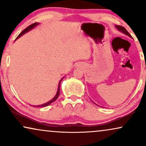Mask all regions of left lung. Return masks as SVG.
Returning <instances> with one entry per match:
<instances>
[{"label": "left lung", "mask_w": 146, "mask_h": 146, "mask_svg": "<svg viewBox=\"0 0 146 146\" xmlns=\"http://www.w3.org/2000/svg\"><path fill=\"white\" fill-rule=\"evenodd\" d=\"M115 27L118 29V30L119 31V32H122V33H123V34H124L127 35V36H128L129 37H130V38H131V36L129 33L127 32V29H125L124 27L121 26V25H115ZM94 104H96V103H94ZM96 105H97V104H96Z\"/></svg>", "instance_id": "8db88e82"}]
</instances>
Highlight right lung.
Instances as JSON below:
<instances>
[{
    "mask_svg": "<svg viewBox=\"0 0 146 146\" xmlns=\"http://www.w3.org/2000/svg\"><path fill=\"white\" fill-rule=\"evenodd\" d=\"M39 25V23H34L32 24V25H29V26H28L27 27H26V28H25V29H24V30H23L21 33H20V34L19 35V36H17V38H16V40H17V39H18V38H20V37H21V36H23V35L24 34H25V33L28 32L29 31H30V30H31V29H34V27H36V26H37V25ZM63 78H64V77H62V78L60 80L59 83H58V90H57L56 94V95L54 96V97L52 99L48 101V102H46V103H44V104H41V105H37V106H34V107H46V106H48V105H50V104H52V103L53 102H54V101L56 100L57 98H58V96H59V94H60V83H61V82H62V79H63Z\"/></svg>",
    "mask_w": 146,
    "mask_h": 146,
    "instance_id": "obj_1",
    "label": "right lung"
}]
</instances>
